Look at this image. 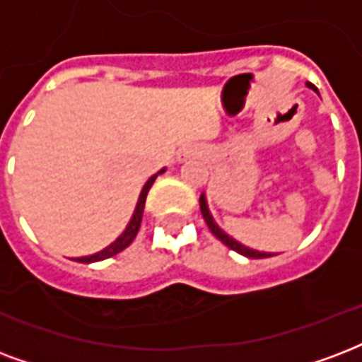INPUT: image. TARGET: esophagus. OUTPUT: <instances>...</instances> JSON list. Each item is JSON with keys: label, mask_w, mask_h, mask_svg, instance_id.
Here are the masks:
<instances>
[{"label": "esophagus", "mask_w": 362, "mask_h": 362, "mask_svg": "<svg viewBox=\"0 0 362 362\" xmlns=\"http://www.w3.org/2000/svg\"><path fill=\"white\" fill-rule=\"evenodd\" d=\"M199 155V147L197 146H184L178 151V159L180 160H188V159H194Z\"/></svg>", "instance_id": "obj_1"}]
</instances>
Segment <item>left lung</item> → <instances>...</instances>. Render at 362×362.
<instances>
[{"instance_id":"left-lung-1","label":"left lung","mask_w":362,"mask_h":362,"mask_svg":"<svg viewBox=\"0 0 362 362\" xmlns=\"http://www.w3.org/2000/svg\"><path fill=\"white\" fill-rule=\"evenodd\" d=\"M307 88H310L313 92H317V86H313L310 82H307ZM199 207H202V215L203 218H205V222H207L209 230L213 232V234L221 240L224 245H228L232 251H235V253H240V255L243 257H249V259H267V257H272L274 253H267V251H257V249H251L247 247V245H243V243H240L238 240H234L232 235H228L224 230L218 226L215 222V218H213V215H211V211H209V205H207V195L202 194V197H199Z\"/></svg>"}]
</instances>
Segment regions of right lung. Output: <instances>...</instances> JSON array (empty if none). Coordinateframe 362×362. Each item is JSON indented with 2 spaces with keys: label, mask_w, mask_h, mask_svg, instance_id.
<instances>
[{
  "label": "right lung",
  "mask_w": 362,
  "mask_h": 362,
  "mask_svg": "<svg viewBox=\"0 0 362 362\" xmlns=\"http://www.w3.org/2000/svg\"><path fill=\"white\" fill-rule=\"evenodd\" d=\"M167 170V168H160L159 173L153 174L149 180L146 182V186L141 188L140 192V197H138V203H136V209H134L132 213V218H130V222L127 224V228H124V232L115 240L113 243H109L105 249H101V251H98V253H93V255H86V257H76L74 261H78V263H98V261H103V259H109V257L117 255V253H120L122 249H127L130 243L134 242V238H136V234H138V230H140V224H141V216H144V207H146V197H147V192H149V188L153 186L155 178L159 176V174H163Z\"/></svg>",
  "instance_id": "1"
}]
</instances>
